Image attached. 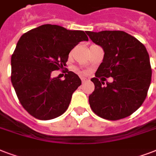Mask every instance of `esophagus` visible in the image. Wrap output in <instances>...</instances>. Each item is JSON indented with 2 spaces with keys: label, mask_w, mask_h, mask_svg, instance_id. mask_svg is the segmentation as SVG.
Instances as JSON below:
<instances>
[{
  "label": "esophagus",
  "mask_w": 156,
  "mask_h": 156,
  "mask_svg": "<svg viewBox=\"0 0 156 156\" xmlns=\"http://www.w3.org/2000/svg\"><path fill=\"white\" fill-rule=\"evenodd\" d=\"M81 79H82V82H83V83H85V82H87V78H84V77L81 78Z\"/></svg>",
  "instance_id": "obj_1"
}]
</instances>
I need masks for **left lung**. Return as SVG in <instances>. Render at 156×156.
Wrapping results in <instances>:
<instances>
[{
  "mask_svg": "<svg viewBox=\"0 0 156 156\" xmlns=\"http://www.w3.org/2000/svg\"><path fill=\"white\" fill-rule=\"evenodd\" d=\"M93 43L102 48L104 59L92 78L95 90L89 104L96 115L107 120L125 118L140 108L151 81L149 54L136 38L121 30L87 31ZM112 76V83H104Z\"/></svg>",
  "mask_w": 156,
  "mask_h": 156,
  "instance_id": "obj_1",
  "label": "left lung"
}]
</instances>
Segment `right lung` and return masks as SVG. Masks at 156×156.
Returning <instances> with one entry per match:
<instances>
[{
	"label": "right lung",
	"mask_w": 156,
	"mask_h": 156,
	"mask_svg": "<svg viewBox=\"0 0 156 156\" xmlns=\"http://www.w3.org/2000/svg\"><path fill=\"white\" fill-rule=\"evenodd\" d=\"M83 30L45 24L23 34L11 57V82L23 107L40 120H51L67 110L73 93L82 83L69 71L65 79L52 71L66 66L70 51L87 41Z\"/></svg>",
	"instance_id": "right-lung-1"
}]
</instances>
